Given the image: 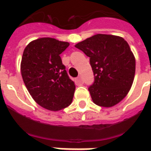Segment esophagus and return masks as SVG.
I'll return each instance as SVG.
<instances>
[{
	"label": "esophagus",
	"instance_id": "obj_1",
	"mask_svg": "<svg viewBox=\"0 0 151 151\" xmlns=\"http://www.w3.org/2000/svg\"><path fill=\"white\" fill-rule=\"evenodd\" d=\"M75 82L76 83V84L78 85H81L84 83V81H83V80H82V78L81 77V76H79V77H77V78L75 79Z\"/></svg>",
	"mask_w": 151,
	"mask_h": 151
}]
</instances>
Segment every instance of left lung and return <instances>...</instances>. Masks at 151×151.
Listing matches in <instances>:
<instances>
[{"instance_id": "8db88e82", "label": "left lung", "mask_w": 151, "mask_h": 151, "mask_svg": "<svg viewBox=\"0 0 151 151\" xmlns=\"http://www.w3.org/2000/svg\"><path fill=\"white\" fill-rule=\"evenodd\" d=\"M90 58L94 82L88 88L93 102L100 107L118 104L130 90L135 59L129 44L119 36L96 34L76 44Z\"/></svg>"}]
</instances>
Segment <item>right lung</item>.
<instances>
[{
    "mask_svg": "<svg viewBox=\"0 0 151 151\" xmlns=\"http://www.w3.org/2000/svg\"><path fill=\"white\" fill-rule=\"evenodd\" d=\"M70 45L55 38H41L27 45L21 62L24 84L33 100L48 110L59 111L70 105L76 86L60 55Z\"/></svg>",
    "mask_w": 151,
    "mask_h": 151,
    "instance_id": "add662e5",
    "label": "right lung"
}]
</instances>
